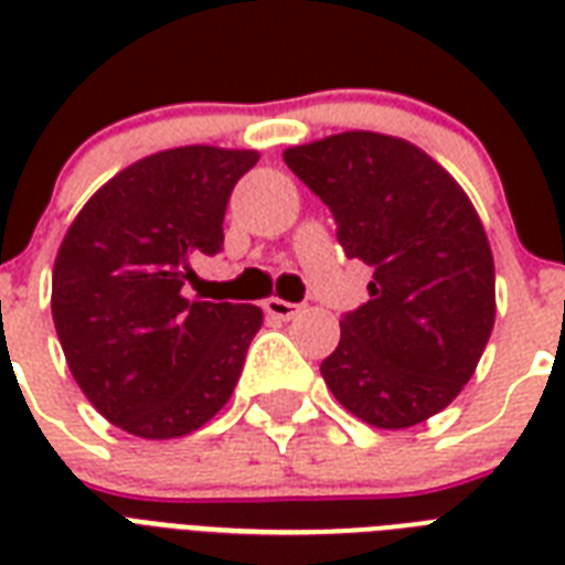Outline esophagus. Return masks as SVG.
Masks as SVG:
<instances>
[{
	"label": "esophagus",
	"mask_w": 565,
	"mask_h": 565,
	"mask_svg": "<svg viewBox=\"0 0 565 565\" xmlns=\"http://www.w3.org/2000/svg\"><path fill=\"white\" fill-rule=\"evenodd\" d=\"M264 310L273 319H292L296 313H299V305H292V301H284L278 299V296H273V299L264 301Z\"/></svg>",
	"instance_id": "1"
}]
</instances>
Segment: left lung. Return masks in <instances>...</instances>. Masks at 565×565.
Wrapping results in <instances>:
<instances>
[{
	"label": "left lung",
	"mask_w": 565,
	"mask_h": 565,
	"mask_svg": "<svg viewBox=\"0 0 565 565\" xmlns=\"http://www.w3.org/2000/svg\"><path fill=\"white\" fill-rule=\"evenodd\" d=\"M284 163L331 207L337 239L370 264V301L340 319L322 377L345 411L398 430L455 402L495 322V266L463 188L419 146L343 131Z\"/></svg>",
	"instance_id": "left-lung-1"
}]
</instances>
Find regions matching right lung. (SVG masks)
I'll use <instances>...</instances> for the list:
<instances>
[{
	"label": "right lung",
	"mask_w": 565,
	"mask_h": 565,
	"mask_svg": "<svg viewBox=\"0 0 565 565\" xmlns=\"http://www.w3.org/2000/svg\"><path fill=\"white\" fill-rule=\"evenodd\" d=\"M255 149L179 146L117 172L57 248L52 319L87 402L143 439L188 437L225 407L264 310L190 301L193 260L222 248Z\"/></svg>",
	"instance_id": "right-lung-1"
}]
</instances>
